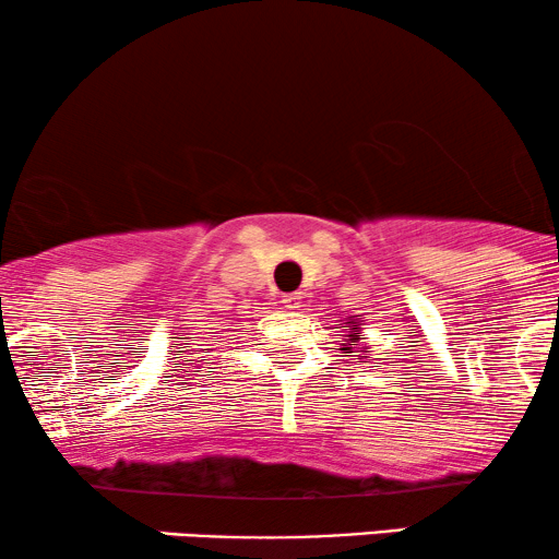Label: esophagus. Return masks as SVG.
<instances>
[{
  "mask_svg": "<svg viewBox=\"0 0 559 559\" xmlns=\"http://www.w3.org/2000/svg\"><path fill=\"white\" fill-rule=\"evenodd\" d=\"M301 294H298V290H296V294H286V296H283L281 298V304H283V309H298V306H301Z\"/></svg>",
  "mask_w": 559,
  "mask_h": 559,
  "instance_id": "obj_1",
  "label": "esophagus"
}]
</instances>
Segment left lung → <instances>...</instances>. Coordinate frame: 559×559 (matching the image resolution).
Listing matches in <instances>:
<instances>
[{"mask_svg": "<svg viewBox=\"0 0 559 559\" xmlns=\"http://www.w3.org/2000/svg\"><path fill=\"white\" fill-rule=\"evenodd\" d=\"M347 324H355V329H357V332H359V324H357V321H347ZM357 340H359L357 334H349V342H347V344H342V349H344V352H352V349H357V347H352V342H357Z\"/></svg>", "mask_w": 559, "mask_h": 559, "instance_id": "left-lung-1", "label": "left lung"}]
</instances>
